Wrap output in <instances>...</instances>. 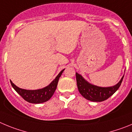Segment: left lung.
Segmentation results:
<instances>
[{"instance_id":"8db88e82","label":"left lung","mask_w":132,"mask_h":132,"mask_svg":"<svg viewBox=\"0 0 132 132\" xmlns=\"http://www.w3.org/2000/svg\"><path fill=\"white\" fill-rule=\"evenodd\" d=\"M122 76L119 82L110 87H99L90 84L82 76L76 72V81L80 94L85 98L93 102H101L106 100L116 92L120 86L124 78Z\"/></svg>"}]
</instances>
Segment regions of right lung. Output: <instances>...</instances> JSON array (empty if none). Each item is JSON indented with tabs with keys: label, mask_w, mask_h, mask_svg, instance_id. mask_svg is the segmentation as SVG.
I'll use <instances>...</instances> for the list:
<instances>
[{
	"label": "right lung",
	"mask_w": 132,
	"mask_h": 132,
	"mask_svg": "<svg viewBox=\"0 0 132 132\" xmlns=\"http://www.w3.org/2000/svg\"><path fill=\"white\" fill-rule=\"evenodd\" d=\"M64 70L65 69L62 70L49 85L42 89H24L20 88L16 86L15 84H13L12 81H10V83H11L12 86L14 89V90L26 101L30 103H34V104L45 103L49 100L53 95L54 91L56 89V87H57L59 78L61 76L62 73Z\"/></svg>",
	"instance_id": "obj_1"
}]
</instances>
